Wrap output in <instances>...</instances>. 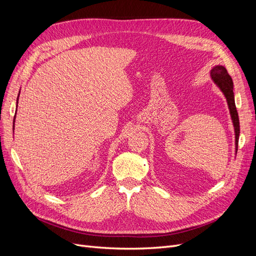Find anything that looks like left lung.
Returning <instances> with one entry per match:
<instances>
[{"label":"left lung","instance_id":"8db88e82","mask_svg":"<svg viewBox=\"0 0 256 256\" xmlns=\"http://www.w3.org/2000/svg\"><path fill=\"white\" fill-rule=\"evenodd\" d=\"M210 76L212 81L216 83V86H218L221 92L224 94L226 98L228 106L230 109V114L232 120H233L234 130H235V145H236V152L238 148V138L240 134V128H239V118H238V113L235 106V98H234V84L233 80H232L230 76L228 74L226 68L221 65L214 66L210 70Z\"/></svg>","mask_w":256,"mask_h":256}]
</instances>
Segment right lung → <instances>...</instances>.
<instances>
[{
    "instance_id": "1",
    "label": "right lung",
    "mask_w": 256,
    "mask_h": 256,
    "mask_svg": "<svg viewBox=\"0 0 256 256\" xmlns=\"http://www.w3.org/2000/svg\"><path fill=\"white\" fill-rule=\"evenodd\" d=\"M19 94H20V92H19ZM18 99H19V96L17 98V106H18ZM14 118H16V114H14ZM14 122H12V130L14 129Z\"/></svg>"
}]
</instances>
